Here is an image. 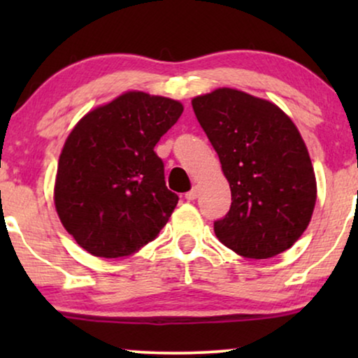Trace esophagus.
Here are the masks:
<instances>
[{
  "label": "esophagus",
  "instance_id": "1",
  "mask_svg": "<svg viewBox=\"0 0 358 358\" xmlns=\"http://www.w3.org/2000/svg\"><path fill=\"white\" fill-rule=\"evenodd\" d=\"M197 195H199V189L197 187H192L187 194H185V199H187V200H195V199H197Z\"/></svg>",
  "mask_w": 358,
  "mask_h": 358
}]
</instances>
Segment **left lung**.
<instances>
[{
  "label": "left lung",
  "instance_id": "left-lung-1",
  "mask_svg": "<svg viewBox=\"0 0 358 358\" xmlns=\"http://www.w3.org/2000/svg\"><path fill=\"white\" fill-rule=\"evenodd\" d=\"M192 107L231 189L229 212L213 223L220 243L248 259L287 251L316 203L315 171L295 124L272 102L229 87L194 97Z\"/></svg>",
  "mask_w": 358,
  "mask_h": 358
}]
</instances>
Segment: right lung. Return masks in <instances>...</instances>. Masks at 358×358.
Returning a JSON list of instances; mask_svg holds the SVG:
<instances>
[{
  "label": "right lung",
  "mask_w": 358,
  "mask_h": 358,
  "mask_svg": "<svg viewBox=\"0 0 358 358\" xmlns=\"http://www.w3.org/2000/svg\"><path fill=\"white\" fill-rule=\"evenodd\" d=\"M180 102L125 92L78 122L58 161L55 208L63 227L96 257L130 256L158 236L179 197L166 187L161 136Z\"/></svg>",
  "instance_id": "right-lung-1"
}]
</instances>
